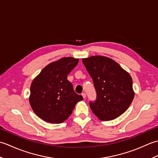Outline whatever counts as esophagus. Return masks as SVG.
I'll return each instance as SVG.
<instances>
[{
  "mask_svg": "<svg viewBox=\"0 0 158 158\" xmlns=\"http://www.w3.org/2000/svg\"><path fill=\"white\" fill-rule=\"evenodd\" d=\"M81 95H82V96L83 97V98H85V97H86V94H85V93H84V92L82 93V94H81Z\"/></svg>",
  "mask_w": 158,
  "mask_h": 158,
  "instance_id": "1",
  "label": "esophagus"
}]
</instances>
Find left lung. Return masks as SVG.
Segmentation results:
<instances>
[{
  "label": "left lung",
  "instance_id": "1",
  "mask_svg": "<svg viewBox=\"0 0 158 158\" xmlns=\"http://www.w3.org/2000/svg\"><path fill=\"white\" fill-rule=\"evenodd\" d=\"M82 62L96 92L95 102H89L93 113L102 121L112 120L122 115L135 97L129 73L108 57L93 56L83 58Z\"/></svg>",
  "mask_w": 158,
  "mask_h": 158
}]
</instances>
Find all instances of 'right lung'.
I'll return each mask as SVG.
<instances>
[{"label": "right lung", "mask_w": 158, "mask_h": 158, "mask_svg": "<svg viewBox=\"0 0 158 158\" xmlns=\"http://www.w3.org/2000/svg\"><path fill=\"white\" fill-rule=\"evenodd\" d=\"M78 62L77 58H62L46 66L32 81L29 102L33 111L45 122H64L76 104L83 100L67 80V75Z\"/></svg>", "instance_id": "1"}]
</instances>
